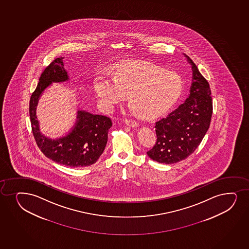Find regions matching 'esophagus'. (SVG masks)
Wrapping results in <instances>:
<instances>
[{
	"instance_id": "obj_1",
	"label": "esophagus",
	"mask_w": 249,
	"mask_h": 249,
	"mask_svg": "<svg viewBox=\"0 0 249 249\" xmlns=\"http://www.w3.org/2000/svg\"><path fill=\"white\" fill-rule=\"evenodd\" d=\"M125 123L127 125L131 126V127H139L140 125V124L138 123L137 121L129 120V119H126Z\"/></svg>"
}]
</instances>
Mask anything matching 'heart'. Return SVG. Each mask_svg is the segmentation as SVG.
I'll return each mask as SVG.
<instances>
[{"label": "heart", "instance_id": "b5f03b06", "mask_svg": "<svg viewBox=\"0 0 249 249\" xmlns=\"http://www.w3.org/2000/svg\"><path fill=\"white\" fill-rule=\"evenodd\" d=\"M94 88L108 110L123 102L129 94V110L147 118L157 117L181 97L184 82L180 74L143 61L121 64L111 74L102 72Z\"/></svg>", "mask_w": 249, "mask_h": 249}]
</instances>
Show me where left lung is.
Returning <instances> with one entry per match:
<instances>
[{"instance_id": "8db88e82", "label": "left lung", "mask_w": 249, "mask_h": 249, "mask_svg": "<svg viewBox=\"0 0 249 249\" xmlns=\"http://www.w3.org/2000/svg\"><path fill=\"white\" fill-rule=\"evenodd\" d=\"M190 94L184 103L155 123L157 140L147 155L159 163H177L195 152L209 129L213 114L209 84L193 60Z\"/></svg>"}]
</instances>
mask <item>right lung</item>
<instances>
[{
	"label": "right lung",
	"instance_id": "1",
	"mask_svg": "<svg viewBox=\"0 0 249 249\" xmlns=\"http://www.w3.org/2000/svg\"><path fill=\"white\" fill-rule=\"evenodd\" d=\"M62 59L56 58L44 70L31 96L29 113L32 133L39 149L55 163L74 168L86 167L95 163L106 148L108 132L112 126L110 118L80 110L71 131L64 137L51 140L40 133L36 115L38 100L44 89L52 82L69 80Z\"/></svg>",
	"mask_w": 249,
	"mask_h": 249
}]
</instances>
